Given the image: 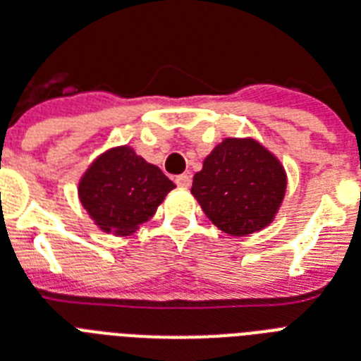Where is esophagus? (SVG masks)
<instances>
[{
    "mask_svg": "<svg viewBox=\"0 0 361 361\" xmlns=\"http://www.w3.org/2000/svg\"><path fill=\"white\" fill-rule=\"evenodd\" d=\"M175 183H177V186H180V188H188L190 184H192V177H190L188 173L177 175V177H175Z\"/></svg>",
    "mask_w": 361,
    "mask_h": 361,
    "instance_id": "obj_1",
    "label": "esophagus"
}]
</instances>
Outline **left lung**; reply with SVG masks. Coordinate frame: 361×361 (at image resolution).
I'll use <instances>...</instances> for the list:
<instances>
[{"label":"left lung","mask_w":361,"mask_h":361,"mask_svg":"<svg viewBox=\"0 0 361 361\" xmlns=\"http://www.w3.org/2000/svg\"><path fill=\"white\" fill-rule=\"evenodd\" d=\"M192 193L217 228L247 236L273 221L284 199L286 173L258 142L227 138L204 159Z\"/></svg>","instance_id":"obj_1"}]
</instances>
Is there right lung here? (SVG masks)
<instances>
[{
    "mask_svg": "<svg viewBox=\"0 0 361 361\" xmlns=\"http://www.w3.org/2000/svg\"><path fill=\"white\" fill-rule=\"evenodd\" d=\"M175 184L123 145L101 154L79 183V199L101 231L129 236L147 223Z\"/></svg>",
    "mask_w": 361,
    "mask_h": 361,
    "instance_id": "add662e5",
    "label": "right lung"
}]
</instances>
